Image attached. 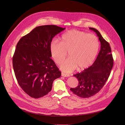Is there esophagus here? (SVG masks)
Listing matches in <instances>:
<instances>
[{
	"instance_id": "34e87169",
	"label": "esophagus",
	"mask_w": 125,
	"mask_h": 125,
	"mask_svg": "<svg viewBox=\"0 0 125 125\" xmlns=\"http://www.w3.org/2000/svg\"><path fill=\"white\" fill-rule=\"evenodd\" d=\"M61 76H64V77H67V76H68L69 75H68V74H65V73H61Z\"/></svg>"
}]
</instances>
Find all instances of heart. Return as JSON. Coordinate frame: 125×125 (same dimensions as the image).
<instances>
[{
	"label": "heart",
	"instance_id": "heart-1",
	"mask_svg": "<svg viewBox=\"0 0 125 125\" xmlns=\"http://www.w3.org/2000/svg\"><path fill=\"white\" fill-rule=\"evenodd\" d=\"M99 43L94 35L84 32L71 30L64 33L60 42L53 41L50 45L52 57L57 64H60L68 52L69 58L62 63L61 69L66 73L88 68L92 64L99 50Z\"/></svg>",
	"mask_w": 125,
	"mask_h": 125
}]
</instances>
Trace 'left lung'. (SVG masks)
Returning <instances> with one entry per match:
<instances>
[{"instance_id": "1", "label": "left lung", "mask_w": 125, "mask_h": 125, "mask_svg": "<svg viewBox=\"0 0 125 125\" xmlns=\"http://www.w3.org/2000/svg\"><path fill=\"white\" fill-rule=\"evenodd\" d=\"M89 29L97 34L101 43L100 50L92 66L73 75L77 78L78 84L76 88H70L74 94L83 98L92 97L99 92L107 81L114 65L109 43L97 29Z\"/></svg>"}]
</instances>
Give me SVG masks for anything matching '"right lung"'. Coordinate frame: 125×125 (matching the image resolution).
<instances>
[{
    "label": "right lung",
    "mask_w": 125,
    "mask_h": 125,
    "mask_svg": "<svg viewBox=\"0 0 125 125\" xmlns=\"http://www.w3.org/2000/svg\"><path fill=\"white\" fill-rule=\"evenodd\" d=\"M65 29L53 25L38 26L17 44L12 58L15 74L19 86L32 98L48 94L54 81L61 75L51 58L50 45L52 38Z\"/></svg>",
    "instance_id": "right-lung-1"
}]
</instances>
